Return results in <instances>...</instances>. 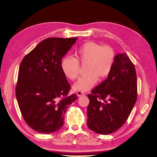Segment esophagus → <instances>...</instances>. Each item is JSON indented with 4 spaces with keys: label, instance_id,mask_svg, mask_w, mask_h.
<instances>
[{
    "label": "esophagus",
    "instance_id": "esophagus-1",
    "mask_svg": "<svg viewBox=\"0 0 157 157\" xmlns=\"http://www.w3.org/2000/svg\"><path fill=\"white\" fill-rule=\"evenodd\" d=\"M77 95L78 96H79V97H80V96H85V94H84V92H82V91H77Z\"/></svg>",
    "mask_w": 157,
    "mask_h": 157
}]
</instances>
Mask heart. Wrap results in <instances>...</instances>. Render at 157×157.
<instances>
[{
  "label": "heart",
  "instance_id": "1",
  "mask_svg": "<svg viewBox=\"0 0 157 157\" xmlns=\"http://www.w3.org/2000/svg\"><path fill=\"white\" fill-rule=\"evenodd\" d=\"M76 57L66 56L61 61L60 67L66 77L75 80L78 75L79 63L87 62L86 75L80 77L73 85L79 91H88L100 78L106 77L111 73L115 61V52L109 46H101L94 42H86L78 47Z\"/></svg>",
  "mask_w": 157,
  "mask_h": 157
}]
</instances>
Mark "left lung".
Wrapping results in <instances>:
<instances>
[{
  "label": "left lung",
  "instance_id": "left-lung-1",
  "mask_svg": "<svg viewBox=\"0 0 157 157\" xmlns=\"http://www.w3.org/2000/svg\"><path fill=\"white\" fill-rule=\"evenodd\" d=\"M134 65L126 53L115 56L111 73L91 94L87 108V126L99 134L117 131L124 124L137 100Z\"/></svg>",
  "mask_w": 157,
  "mask_h": 157
}]
</instances>
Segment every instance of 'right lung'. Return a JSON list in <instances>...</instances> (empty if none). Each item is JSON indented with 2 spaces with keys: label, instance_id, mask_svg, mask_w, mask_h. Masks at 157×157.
I'll list each match as a JSON object with an SVG mask.
<instances>
[{
  "label": "right lung",
  "instance_id": "obj_1",
  "mask_svg": "<svg viewBox=\"0 0 157 157\" xmlns=\"http://www.w3.org/2000/svg\"><path fill=\"white\" fill-rule=\"evenodd\" d=\"M78 38H48L26 55L18 72L16 96L23 119L33 130L50 134L64 124V114L77 99L60 67Z\"/></svg>",
  "mask_w": 157,
  "mask_h": 157
}]
</instances>
